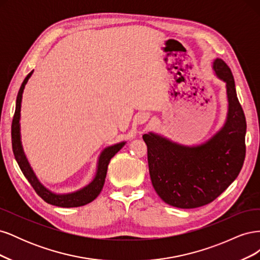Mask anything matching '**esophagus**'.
Listing matches in <instances>:
<instances>
[{
    "label": "esophagus",
    "instance_id": "1",
    "mask_svg": "<svg viewBox=\"0 0 260 260\" xmlns=\"http://www.w3.org/2000/svg\"><path fill=\"white\" fill-rule=\"evenodd\" d=\"M147 119H148V115L145 114V113H143V114H141V115L138 116V119H137V120H138L139 123H143V122H145Z\"/></svg>",
    "mask_w": 260,
    "mask_h": 260
}]
</instances>
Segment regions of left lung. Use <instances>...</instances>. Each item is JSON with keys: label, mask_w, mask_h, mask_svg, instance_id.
<instances>
[{"label": "left lung", "mask_w": 260, "mask_h": 260, "mask_svg": "<svg viewBox=\"0 0 260 260\" xmlns=\"http://www.w3.org/2000/svg\"><path fill=\"white\" fill-rule=\"evenodd\" d=\"M214 70L225 82L228 117L207 142L183 146L149 132L143 136L152 184L159 198L178 208H196L215 201L237 179L245 159L246 119L234 78L222 59Z\"/></svg>", "instance_id": "1"}]
</instances>
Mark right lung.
<instances>
[{"label": "right lung", "mask_w": 260, "mask_h": 260, "mask_svg": "<svg viewBox=\"0 0 260 260\" xmlns=\"http://www.w3.org/2000/svg\"><path fill=\"white\" fill-rule=\"evenodd\" d=\"M32 73L34 70L28 74V76L25 78V80H23V82L21 83V86L18 91L17 100H16V108H15V114H14L13 122H12V145H13V152L15 155V158H16L23 176H25L26 179L29 181V183L34 187V190L37 192V194L46 203H49L54 206L66 207V208L79 207V206L86 205V204H89L92 201L95 200L99 196V194L101 193L105 182L108 164L116 155V153L120 151L121 147L124 145V142L106 147L104 151L102 152L98 162V170H96L95 178H94L92 182L86 185L85 187L81 188L79 191L69 193V194H55L49 191L48 188L44 187L40 182H39V180L34 174V171L31 169L25 154H23L21 142H20L19 118H20L21 98H22L23 89H25V85L30 76L32 75Z\"/></svg>", "instance_id": "add662e5"}]
</instances>
